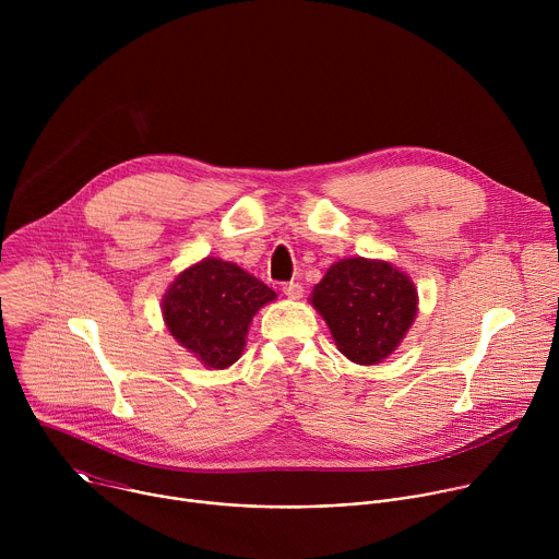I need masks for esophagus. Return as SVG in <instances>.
<instances>
[{"mask_svg":"<svg viewBox=\"0 0 559 559\" xmlns=\"http://www.w3.org/2000/svg\"><path fill=\"white\" fill-rule=\"evenodd\" d=\"M283 294L292 300H298L302 296V285L300 283H285L283 285Z\"/></svg>","mask_w":559,"mask_h":559,"instance_id":"34e87169","label":"esophagus"}]
</instances>
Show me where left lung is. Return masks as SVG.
<instances>
[{
    "instance_id": "left-lung-1",
    "label": "left lung",
    "mask_w": 559,
    "mask_h": 559,
    "mask_svg": "<svg viewBox=\"0 0 559 559\" xmlns=\"http://www.w3.org/2000/svg\"><path fill=\"white\" fill-rule=\"evenodd\" d=\"M309 300L341 354L356 365H376L393 354L418 313L412 278L386 261L362 257L334 263Z\"/></svg>"
}]
</instances>
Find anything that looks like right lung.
Masks as SVG:
<instances>
[{"label":"right lung","mask_w":559,"mask_h":559,"mask_svg":"<svg viewBox=\"0 0 559 559\" xmlns=\"http://www.w3.org/2000/svg\"><path fill=\"white\" fill-rule=\"evenodd\" d=\"M276 292L236 263L207 257L183 270L164 296V321L175 341L205 367L241 358L254 313Z\"/></svg>","instance_id":"add662e5"}]
</instances>
